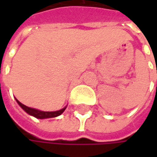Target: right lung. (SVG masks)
<instances>
[{
    "mask_svg": "<svg viewBox=\"0 0 157 157\" xmlns=\"http://www.w3.org/2000/svg\"><path fill=\"white\" fill-rule=\"evenodd\" d=\"M16 102L18 103V105L21 106V108L26 112L27 113H29V115L31 116H34L36 119H48V118H54L57 117L59 115H61L63 113V111L66 109L67 105L64 106L63 108L60 109V110H57V111H53V112H44V111H41V110H38V109H36V108H32V107H29L27 105H23L21 104V102L18 100H16Z\"/></svg>",
    "mask_w": 157,
    "mask_h": 157,
    "instance_id": "obj_1",
    "label": "right lung"
}]
</instances>
